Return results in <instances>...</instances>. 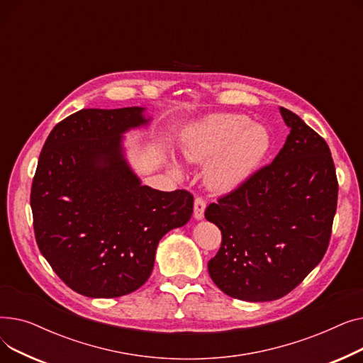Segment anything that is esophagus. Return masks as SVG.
<instances>
[{
	"label": "esophagus",
	"mask_w": 363,
	"mask_h": 363,
	"mask_svg": "<svg viewBox=\"0 0 363 363\" xmlns=\"http://www.w3.org/2000/svg\"><path fill=\"white\" fill-rule=\"evenodd\" d=\"M204 211H206V200L203 197H197L194 200V218L197 220L204 218Z\"/></svg>",
	"instance_id": "1"
}]
</instances>
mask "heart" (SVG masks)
Wrapping results in <instances>:
<instances>
[{
    "label": "heart",
    "instance_id": "b5f03b06",
    "mask_svg": "<svg viewBox=\"0 0 363 363\" xmlns=\"http://www.w3.org/2000/svg\"><path fill=\"white\" fill-rule=\"evenodd\" d=\"M269 133L262 125L237 113H216L189 129L182 140L185 162L207 164L206 185L216 193H226L241 185L268 155ZM174 174L179 169L174 164Z\"/></svg>",
    "mask_w": 363,
    "mask_h": 363
}]
</instances>
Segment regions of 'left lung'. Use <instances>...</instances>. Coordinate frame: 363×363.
<instances>
[{"label": "left lung", "mask_w": 363, "mask_h": 363, "mask_svg": "<svg viewBox=\"0 0 363 363\" xmlns=\"http://www.w3.org/2000/svg\"><path fill=\"white\" fill-rule=\"evenodd\" d=\"M279 111L290 133L274 162L204 212L222 233L208 274L225 294L245 301L294 290L325 255L337 211L328 144L296 113Z\"/></svg>", "instance_id": "8db88e82"}]
</instances>
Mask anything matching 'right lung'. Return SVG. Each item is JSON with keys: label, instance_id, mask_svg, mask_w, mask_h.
Instances as JSON below:
<instances>
[{"label": "right lung", "instance_id": "1", "mask_svg": "<svg viewBox=\"0 0 363 363\" xmlns=\"http://www.w3.org/2000/svg\"><path fill=\"white\" fill-rule=\"evenodd\" d=\"M143 107L82 108L57 123L30 189L36 244L52 271L86 297H121L150 278L162 237L184 226L194 197L141 185L122 135L147 125Z\"/></svg>", "mask_w": 363, "mask_h": 363}]
</instances>
